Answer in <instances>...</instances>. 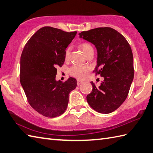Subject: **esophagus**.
<instances>
[{
  "label": "esophagus",
  "mask_w": 153,
  "mask_h": 153,
  "mask_svg": "<svg viewBox=\"0 0 153 153\" xmlns=\"http://www.w3.org/2000/svg\"><path fill=\"white\" fill-rule=\"evenodd\" d=\"M82 83H83V81L82 80H77V85L78 86L80 85V84H82Z\"/></svg>",
  "instance_id": "1"
}]
</instances>
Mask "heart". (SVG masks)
<instances>
[{
	"instance_id": "heart-1",
	"label": "heart",
	"mask_w": 153,
	"mask_h": 153,
	"mask_svg": "<svg viewBox=\"0 0 153 153\" xmlns=\"http://www.w3.org/2000/svg\"><path fill=\"white\" fill-rule=\"evenodd\" d=\"M80 48L82 50L84 55L86 56L88 53H90L91 51H94L93 47L91 46L90 44L88 42H82L81 43L80 46ZM71 52V48L68 47V48L65 50V59H67L69 57ZM90 69L89 67L85 66V65H74L71 66L69 68V72L71 74V75L79 78V79H83V78L86 76L87 73L89 71Z\"/></svg>"
}]
</instances>
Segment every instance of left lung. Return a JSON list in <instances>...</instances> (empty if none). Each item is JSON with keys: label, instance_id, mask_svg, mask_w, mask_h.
I'll list each match as a JSON object with an SVG mask.
<instances>
[{"label": "left lung", "instance_id": "left-lung-1", "mask_svg": "<svg viewBox=\"0 0 153 153\" xmlns=\"http://www.w3.org/2000/svg\"><path fill=\"white\" fill-rule=\"evenodd\" d=\"M79 35L96 47L97 61L94 73L103 78L99 86L91 82L93 89L86 97L88 103L98 113H111L126 99L134 79L131 47L123 35L108 27L82 31Z\"/></svg>", "mask_w": 153, "mask_h": 153}]
</instances>
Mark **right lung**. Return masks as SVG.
I'll return each instance as SVG.
<instances>
[{"label": "right lung", "instance_id": "1", "mask_svg": "<svg viewBox=\"0 0 153 153\" xmlns=\"http://www.w3.org/2000/svg\"><path fill=\"white\" fill-rule=\"evenodd\" d=\"M76 34L44 27L30 37L23 50L20 82L30 106L45 117L62 115L67 109L69 93L76 87V80L72 77L63 82L56 80L57 67L63 65L65 49Z\"/></svg>", "mask_w": 153, "mask_h": 153}]
</instances>
